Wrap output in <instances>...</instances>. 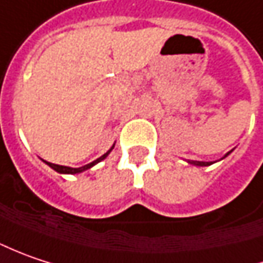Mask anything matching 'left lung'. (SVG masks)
<instances>
[{
    "mask_svg": "<svg viewBox=\"0 0 263 263\" xmlns=\"http://www.w3.org/2000/svg\"><path fill=\"white\" fill-rule=\"evenodd\" d=\"M230 154V152H228ZM227 154V155H228ZM225 155V157H227ZM188 163H191V164H194V165H210V164H213V163H204V161H188Z\"/></svg>",
    "mask_w": 263,
    "mask_h": 263,
    "instance_id": "8db88e82",
    "label": "left lung"
}]
</instances>
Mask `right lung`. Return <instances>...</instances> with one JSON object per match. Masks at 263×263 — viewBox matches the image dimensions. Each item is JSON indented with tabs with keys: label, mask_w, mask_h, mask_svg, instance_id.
<instances>
[{
	"label": "right lung",
	"mask_w": 263,
	"mask_h": 263,
	"mask_svg": "<svg viewBox=\"0 0 263 263\" xmlns=\"http://www.w3.org/2000/svg\"><path fill=\"white\" fill-rule=\"evenodd\" d=\"M112 149V148H111ZM111 149L106 152L105 155H102L100 158H98V160H95L93 163H90V164H86L83 165V167H78V168H72V167H66V165H59V164H53V163H47V164L50 165L51 168H54L58 173H65V175H75V173H81V172H84V170H87V168H90V167H93V165L96 164V163H99V161H102L103 158H106V155L111 152Z\"/></svg>",
	"instance_id": "add662e5"
}]
</instances>
